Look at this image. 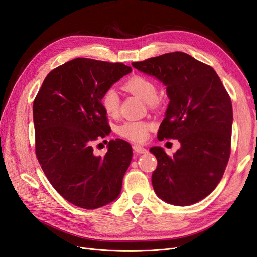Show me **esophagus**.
Listing matches in <instances>:
<instances>
[{
	"instance_id": "esophagus-1",
	"label": "esophagus",
	"mask_w": 257,
	"mask_h": 257,
	"mask_svg": "<svg viewBox=\"0 0 257 257\" xmlns=\"http://www.w3.org/2000/svg\"><path fill=\"white\" fill-rule=\"evenodd\" d=\"M133 150H134L136 153H147V152H148L146 148H144V147H142V146H139V145H134V146H133Z\"/></svg>"
}]
</instances>
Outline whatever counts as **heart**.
<instances>
[{
    "label": "heart",
    "mask_w": 257,
    "mask_h": 257,
    "mask_svg": "<svg viewBox=\"0 0 257 257\" xmlns=\"http://www.w3.org/2000/svg\"><path fill=\"white\" fill-rule=\"evenodd\" d=\"M124 89L148 104L151 109L161 107L158 96V84L152 79L143 75H135L124 83ZM102 106L109 116H116L120 112V98L113 89L105 92L102 98ZM152 128V124L145 121H127L119 126L118 133L123 138L134 143H143Z\"/></svg>",
    "instance_id": "heart-1"
}]
</instances>
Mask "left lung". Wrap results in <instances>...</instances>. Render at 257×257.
I'll list each match as a JSON object with an SVG mask.
<instances>
[{
  "instance_id": "8db88e82",
  "label": "left lung",
  "mask_w": 257,
  "mask_h": 257,
  "mask_svg": "<svg viewBox=\"0 0 257 257\" xmlns=\"http://www.w3.org/2000/svg\"><path fill=\"white\" fill-rule=\"evenodd\" d=\"M165 84L170 99L158 139H178L174 155L160 147L152 173L157 195L168 204L189 206L208 196L224 175L230 155L232 107L214 69L176 51L132 63Z\"/></svg>"
}]
</instances>
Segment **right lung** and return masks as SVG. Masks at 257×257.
I'll return each instance as SVG.
<instances>
[{
  "instance_id": "add662e5",
  "label": "right lung",
  "mask_w": 257,
  "mask_h": 257,
  "mask_svg": "<svg viewBox=\"0 0 257 257\" xmlns=\"http://www.w3.org/2000/svg\"><path fill=\"white\" fill-rule=\"evenodd\" d=\"M131 72L123 63L77 58L52 69L33 102L38 163L54 190L79 208L103 207L121 192L131 145L110 141L104 157L93 145L111 132L103 95Z\"/></svg>"
}]
</instances>
